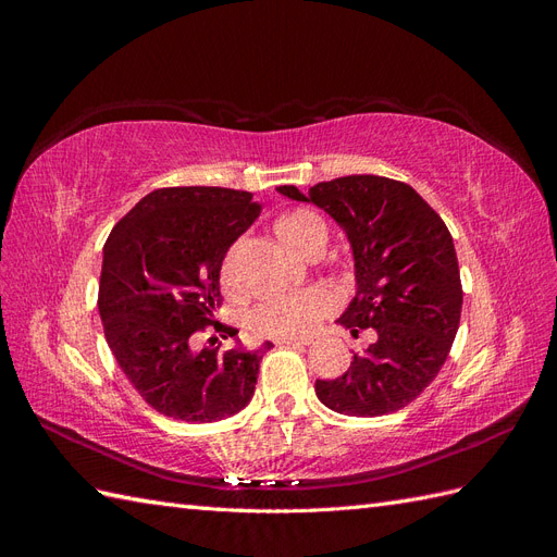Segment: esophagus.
Listing matches in <instances>:
<instances>
[{
    "label": "esophagus",
    "instance_id": "esophagus-1",
    "mask_svg": "<svg viewBox=\"0 0 557 557\" xmlns=\"http://www.w3.org/2000/svg\"><path fill=\"white\" fill-rule=\"evenodd\" d=\"M274 344H278V346H309L311 344V339H299V336H276L274 339Z\"/></svg>",
    "mask_w": 557,
    "mask_h": 557
}]
</instances>
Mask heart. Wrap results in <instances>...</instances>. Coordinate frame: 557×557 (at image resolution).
I'll return each instance as SVG.
<instances>
[{
    "mask_svg": "<svg viewBox=\"0 0 557 557\" xmlns=\"http://www.w3.org/2000/svg\"><path fill=\"white\" fill-rule=\"evenodd\" d=\"M276 234L301 256H311L327 239L325 223L307 209L283 213L276 221ZM336 307H339V293L330 285H309V288L260 299L248 313V325L264 336H301L309 334Z\"/></svg>",
    "mask_w": 557,
    "mask_h": 557,
    "instance_id": "1",
    "label": "heart"
}]
</instances>
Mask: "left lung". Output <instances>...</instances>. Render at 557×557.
Masks as SVG:
<instances>
[{
	"instance_id": "left-lung-1",
	"label": "left lung",
	"mask_w": 557,
	"mask_h": 557,
	"mask_svg": "<svg viewBox=\"0 0 557 557\" xmlns=\"http://www.w3.org/2000/svg\"><path fill=\"white\" fill-rule=\"evenodd\" d=\"M278 193L311 201L346 232L356 297L336 323L350 334L376 330L344 376L315 381L318 399L358 418L404 409L440 374L460 327L462 283L448 227L411 185L385 176H342L309 195L281 185Z\"/></svg>"
}]
</instances>
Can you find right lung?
I'll return each instance as SVG.
<instances>
[{
    "instance_id": "right-lung-1",
    "label": "right lung",
    "mask_w": 557,
    "mask_h": 557,
    "mask_svg": "<svg viewBox=\"0 0 557 557\" xmlns=\"http://www.w3.org/2000/svg\"><path fill=\"white\" fill-rule=\"evenodd\" d=\"M258 215L260 205L244 190L160 188L109 234L97 301L107 344L134 391L166 418L213 423L239 413L256 393L272 344L195 350L193 339L221 307L227 248Z\"/></svg>"
}]
</instances>
